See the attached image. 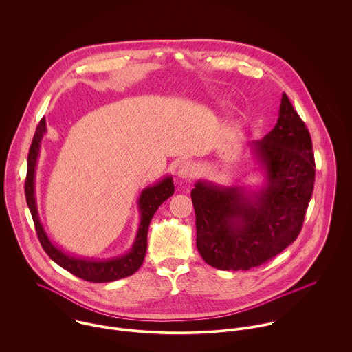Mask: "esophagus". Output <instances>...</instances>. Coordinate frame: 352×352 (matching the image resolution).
I'll return each mask as SVG.
<instances>
[{"instance_id":"obj_1","label":"esophagus","mask_w":352,"mask_h":352,"mask_svg":"<svg viewBox=\"0 0 352 352\" xmlns=\"http://www.w3.org/2000/svg\"><path fill=\"white\" fill-rule=\"evenodd\" d=\"M197 175V166L191 161H184L177 168V176L183 180H191Z\"/></svg>"}]
</instances>
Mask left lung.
<instances>
[{
  "label": "left lung",
  "instance_id": "1",
  "mask_svg": "<svg viewBox=\"0 0 352 352\" xmlns=\"http://www.w3.org/2000/svg\"><path fill=\"white\" fill-rule=\"evenodd\" d=\"M264 175L256 190L199 180L191 191L197 248L218 270H250L287 248L301 232L314 187L310 134L287 95L275 127L250 144Z\"/></svg>",
  "mask_w": 352,
  "mask_h": 352
}]
</instances>
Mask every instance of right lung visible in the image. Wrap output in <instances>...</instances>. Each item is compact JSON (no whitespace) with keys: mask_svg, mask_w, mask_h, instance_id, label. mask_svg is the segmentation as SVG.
Listing matches in <instances>:
<instances>
[{"mask_svg":"<svg viewBox=\"0 0 352 352\" xmlns=\"http://www.w3.org/2000/svg\"><path fill=\"white\" fill-rule=\"evenodd\" d=\"M46 119L43 118L36 127L30 153H28V164H27V179H25V199L30 207L35 229L38 233V239L43 247V250L50 256L51 258L72 272L73 275L94 283H104L118 280L126 276L133 275L140 270L144 263L146 248H148V230L151 225V218L157 208L170 198L175 192L173 179L172 176H165L151 187H146L138 199V208L141 215V222L138 226V232L134 240L131 250L116 257L111 258H94V257H80L70 254L59 248L49 239L38 212L36 206V195H35V173L36 164L41 153V142L43 135L46 134Z\"/></svg>","mask_w":352,"mask_h":352,"instance_id":"add662e5","label":"right lung"}]
</instances>
